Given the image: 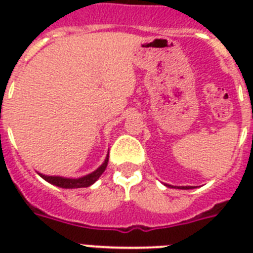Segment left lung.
<instances>
[{
  "label": "left lung",
  "mask_w": 253,
  "mask_h": 253,
  "mask_svg": "<svg viewBox=\"0 0 253 253\" xmlns=\"http://www.w3.org/2000/svg\"><path fill=\"white\" fill-rule=\"evenodd\" d=\"M167 186H170V188H177V189H185V190H188V189H193L192 186H172V185H167Z\"/></svg>",
  "instance_id": "1"
}]
</instances>
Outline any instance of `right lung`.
Returning a JSON list of instances; mask_svg holds the SVG:
<instances>
[{
  "instance_id": "1",
  "label": "right lung",
  "mask_w": 253,
  "mask_h": 253,
  "mask_svg": "<svg viewBox=\"0 0 253 253\" xmlns=\"http://www.w3.org/2000/svg\"><path fill=\"white\" fill-rule=\"evenodd\" d=\"M107 162H109V155L105 159V162L95 169L94 172L89 173L86 176L79 177V178H67V177L61 176H45L43 173H39V176L42 178H44L47 182L55 185V186H59V188L63 189H76V188H87L98 180L99 176L105 172V169L107 167Z\"/></svg>"
}]
</instances>
